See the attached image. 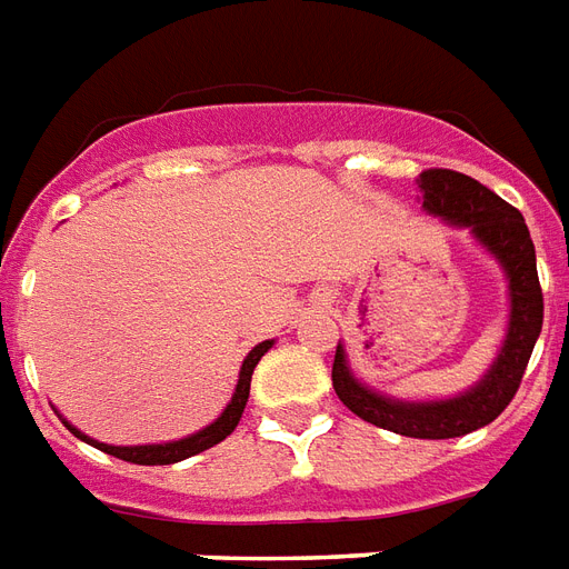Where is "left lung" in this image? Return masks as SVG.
Masks as SVG:
<instances>
[{"label":"left lung","mask_w":569,"mask_h":569,"mask_svg":"<svg viewBox=\"0 0 569 569\" xmlns=\"http://www.w3.org/2000/svg\"><path fill=\"white\" fill-rule=\"evenodd\" d=\"M422 209L450 228L468 230L477 246L489 251L507 276V332L501 350L480 381L450 399H396L362 383L348 362V350L339 341L332 362V387L345 408L378 429L405 438H462L477 431L507 408L522 383L537 336L543 330V290L537 279V254L522 212L501 200L477 179L456 170H422L417 177Z\"/></svg>","instance_id":"left-lung-1"}]
</instances>
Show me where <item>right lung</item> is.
I'll use <instances>...</instances> for the list:
<instances>
[{
    "label": "right lung",
    "instance_id": "add662e5",
    "mask_svg": "<svg viewBox=\"0 0 569 569\" xmlns=\"http://www.w3.org/2000/svg\"><path fill=\"white\" fill-rule=\"evenodd\" d=\"M272 348V339L260 341V345H254V348L249 350V357L242 360V369H239V381H237V390H233V396H230L228 408L216 417V420L209 422V426H203L200 431H194V435H186V438H179V441H164V443H138V447H113V443H101L96 441V438H89V435H83V431L77 429V426H71V422L59 413V420L66 422L68 431L74 435V438H80V441L92 443L96 450L107 452V456H117V459H122V462H134V465H173V462H182V459H188V456H198V452L209 450V447H216V443H221L224 438H228L230 431L237 429L239 417H242V411H246V401H249V390H251V371H254V366L260 362V357L267 353V350Z\"/></svg>",
    "mask_w": 569,
    "mask_h": 569
}]
</instances>
